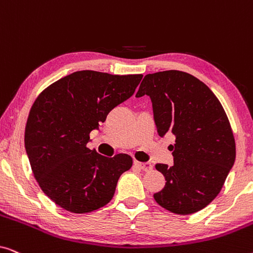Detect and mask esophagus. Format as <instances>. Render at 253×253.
<instances>
[{
    "label": "esophagus",
    "mask_w": 253,
    "mask_h": 253,
    "mask_svg": "<svg viewBox=\"0 0 253 253\" xmlns=\"http://www.w3.org/2000/svg\"><path fill=\"white\" fill-rule=\"evenodd\" d=\"M133 164H134V166H136V167H138L144 171H150V170H152V168H153V166H152L150 162H140V161L134 160Z\"/></svg>",
    "instance_id": "obj_1"
}]
</instances>
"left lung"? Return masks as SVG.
<instances>
[{
	"instance_id": "8db88e82",
	"label": "left lung",
	"mask_w": 253,
	"mask_h": 253,
	"mask_svg": "<svg viewBox=\"0 0 253 253\" xmlns=\"http://www.w3.org/2000/svg\"><path fill=\"white\" fill-rule=\"evenodd\" d=\"M143 95L151 98L159 136L176 138L174 165L155 166L166 178L155 202L175 214L198 212L219 195L235 162L226 112L209 86L178 70L145 76L136 96Z\"/></svg>"
}]
</instances>
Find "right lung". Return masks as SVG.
I'll return each mask as SVG.
<instances>
[{"label": "right lung", "mask_w": 253, "mask_h": 253, "mask_svg": "<svg viewBox=\"0 0 253 253\" xmlns=\"http://www.w3.org/2000/svg\"><path fill=\"white\" fill-rule=\"evenodd\" d=\"M143 75L83 70L40 93L25 127V150L44 195L65 211L89 213L107 205L132 158H107L87 148L112 109L132 96Z\"/></svg>", "instance_id": "obj_1"}]
</instances>
